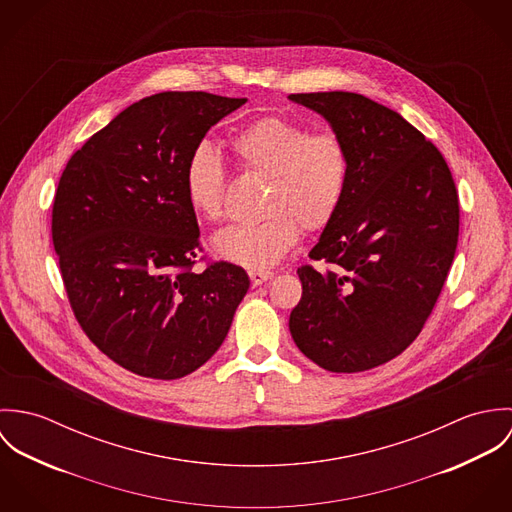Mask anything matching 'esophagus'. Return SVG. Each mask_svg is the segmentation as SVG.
Returning <instances> with one entry per match:
<instances>
[{
    "mask_svg": "<svg viewBox=\"0 0 512 512\" xmlns=\"http://www.w3.org/2000/svg\"><path fill=\"white\" fill-rule=\"evenodd\" d=\"M248 276H250V282H252V286L254 288H258V286H262V284H266L268 280H272V272H264V270H250L248 272Z\"/></svg>",
    "mask_w": 512,
    "mask_h": 512,
    "instance_id": "1",
    "label": "esophagus"
}]
</instances>
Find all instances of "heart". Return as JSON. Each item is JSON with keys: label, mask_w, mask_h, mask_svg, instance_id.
I'll return each mask as SVG.
<instances>
[{"label": "heart", "mask_w": 512, "mask_h": 512, "mask_svg": "<svg viewBox=\"0 0 512 512\" xmlns=\"http://www.w3.org/2000/svg\"><path fill=\"white\" fill-rule=\"evenodd\" d=\"M232 146L250 171L270 181L262 203L266 219L222 228L213 250L226 262L266 270L292 250L301 226L317 230L335 217L349 185V151L339 134H309L284 116L252 122ZM185 193L205 219L222 217L224 169L213 147L193 149L185 167Z\"/></svg>", "instance_id": "1"}]
</instances>
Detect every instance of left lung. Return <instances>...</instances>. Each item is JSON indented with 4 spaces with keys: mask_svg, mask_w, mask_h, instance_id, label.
Returning <instances> with one entry per match:
<instances>
[{
    "mask_svg": "<svg viewBox=\"0 0 512 512\" xmlns=\"http://www.w3.org/2000/svg\"><path fill=\"white\" fill-rule=\"evenodd\" d=\"M317 112L349 151L345 197L297 270L290 315L297 349L331 372H361L398 357L428 321L457 234L459 201L438 147L398 112L355 92L290 94Z\"/></svg>",
    "mask_w": 512,
    "mask_h": 512,
    "instance_id": "left-lung-1",
    "label": "left lung"
}]
</instances>
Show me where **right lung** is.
Here are the masks:
<instances>
[{"instance_id": "1", "label": "right lung", "mask_w": 512, "mask_h": 512, "mask_svg": "<svg viewBox=\"0 0 512 512\" xmlns=\"http://www.w3.org/2000/svg\"><path fill=\"white\" fill-rule=\"evenodd\" d=\"M246 98L159 92L128 106L69 159L53 244L74 315L116 365L175 380L219 351L250 288L217 262L193 272L199 224L185 193L195 147Z\"/></svg>"}]
</instances>
